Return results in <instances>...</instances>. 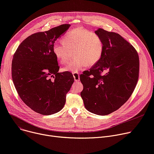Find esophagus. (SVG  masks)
Segmentation results:
<instances>
[{
  "label": "esophagus",
  "instance_id": "34e87169",
  "mask_svg": "<svg viewBox=\"0 0 154 154\" xmlns=\"http://www.w3.org/2000/svg\"><path fill=\"white\" fill-rule=\"evenodd\" d=\"M74 78V80L75 82H79L80 81V76H79V74L78 72H73L72 73Z\"/></svg>",
  "mask_w": 154,
  "mask_h": 154
}]
</instances>
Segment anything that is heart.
Wrapping results in <instances>:
<instances>
[{"mask_svg":"<svg viewBox=\"0 0 154 154\" xmlns=\"http://www.w3.org/2000/svg\"><path fill=\"white\" fill-rule=\"evenodd\" d=\"M61 43H55L53 52L61 64L74 58L63 67V71L77 72L86 66H93L101 59L104 50L102 38L97 34L82 27L67 32Z\"/></svg>","mask_w":154,"mask_h":154,"instance_id":"obj_1","label":"heart"}]
</instances>
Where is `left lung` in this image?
Returning <instances> with one entry per match:
<instances>
[{
  "label": "left lung",
  "instance_id": "left-lung-1",
  "mask_svg": "<svg viewBox=\"0 0 154 154\" xmlns=\"http://www.w3.org/2000/svg\"><path fill=\"white\" fill-rule=\"evenodd\" d=\"M94 32L102 38L104 50L99 61L80 75V95L87 110L106 116L130 98L137 82L139 60L135 48L119 34L101 28Z\"/></svg>",
  "mask_w": 154,
  "mask_h": 154
}]
</instances>
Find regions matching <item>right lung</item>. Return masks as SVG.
Segmentation results:
<instances>
[{
  "mask_svg": "<svg viewBox=\"0 0 154 154\" xmlns=\"http://www.w3.org/2000/svg\"><path fill=\"white\" fill-rule=\"evenodd\" d=\"M70 26L62 24L29 35L13 55L14 85L22 101L37 113L49 116L60 111L74 82L70 72H58L60 67L53 52L55 41Z\"/></svg>",
  "mask_w": 154,
  "mask_h": 154,
  "instance_id": "add662e5",
  "label": "right lung"
}]
</instances>
